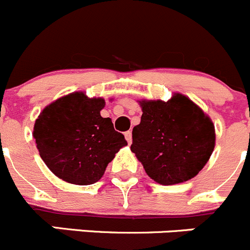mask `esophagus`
<instances>
[{"mask_svg": "<svg viewBox=\"0 0 250 250\" xmlns=\"http://www.w3.org/2000/svg\"><path fill=\"white\" fill-rule=\"evenodd\" d=\"M124 135H125V139H126L127 144H131V142H132V132L131 131H126Z\"/></svg>", "mask_w": 250, "mask_h": 250, "instance_id": "obj_1", "label": "esophagus"}]
</instances>
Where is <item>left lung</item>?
<instances>
[{
    "instance_id": "obj_1",
    "label": "left lung",
    "mask_w": 250,
    "mask_h": 250,
    "mask_svg": "<svg viewBox=\"0 0 250 250\" xmlns=\"http://www.w3.org/2000/svg\"><path fill=\"white\" fill-rule=\"evenodd\" d=\"M140 105L141 123L132 129L131 151L147 175L162 185L194 178L215 148L211 119L180 93L168 102L141 101Z\"/></svg>"
}]
</instances>
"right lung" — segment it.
I'll list each match as a JSON object with an SVG mask.
<instances>
[{
  "label": "right lung",
  "instance_id": "1",
  "mask_svg": "<svg viewBox=\"0 0 250 250\" xmlns=\"http://www.w3.org/2000/svg\"><path fill=\"white\" fill-rule=\"evenodd\" d=\"M103 98L75 92L49 104L34 124L42 159L56 177L71 184H94L103 177L115 153L127 142L103 118Z\"/></svg>",
  "mask_w": 250,
  "mask_h": 250
}]
</instances>
